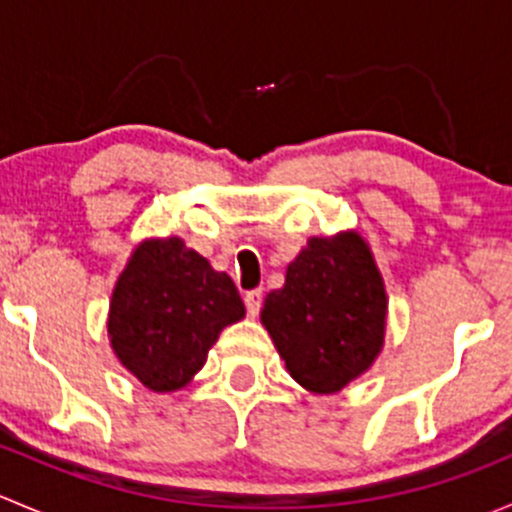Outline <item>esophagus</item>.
Segmentation results:
<instances>
[{"instance_id": "34e87169", "label": "esophagus", "mask_w": 512, "mask_h": 512, "mask_svg": "<svg viewBox=\"0 0 512 512\" xmlns=\"http://www.w3.org/2000/svg\"><path fill=\"white\" fill-rule=\"evenodd\" d=\"M262 299H265L262 289H250V292H245V307L252 317H257V314H260Z\"/></svg>"}]
</instances>
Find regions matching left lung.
Segmentation results:
<instances>
[{
    "label": "left lung",
    "mask_w": 512,
    "mask_h": 512,
    "mask_svg": "<svg viewBox=\"0 0 512 512\" xmlns=\"http://www.w3.org/2000/svg\"><path fill=\"white\" fill-rule=\"evenodd\" d=\"M384 317V282L354 232L312 237L262 309L289 376L317 394H334L369 369L384 344Z\"/></svg>",
    "instance_id": "1"
}]
</instances>
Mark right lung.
Here are the masks:
<instances>
[{"mask_svg": "<svg viewBox=\"0 0 512 512\" xmlns=\"http://www.w3.org/2000/svg\"><path fill=\"white\" fill-rule=\"evenodd\" d=\"M245 304L225 272L183 240L143 242L118 277L108 334L121 364L153 391H175L205 364Z\"/></svg>", "mask_w": 512, "mask_h": 512, "instance_id": "right-lung-1", "label": "right lung"}]
</instances>
